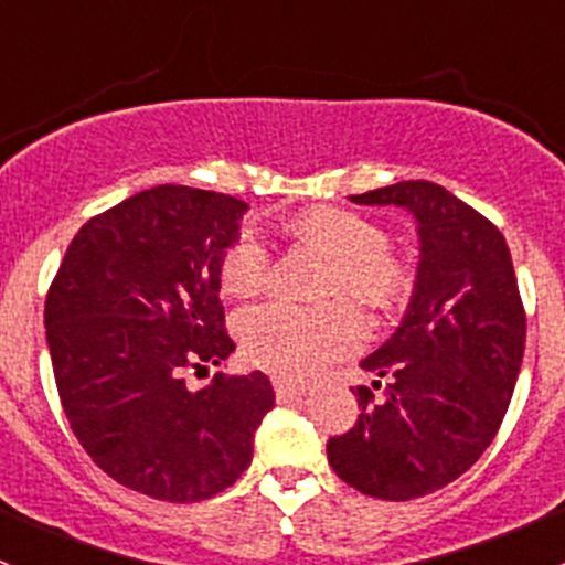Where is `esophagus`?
<instances>
[{"label": "esophagus", "instance_id": "esophagus-1", "mask_svg": "<svg viewBox=\"0 0 565 565\" xmlns=\"http://www.w3.org/2000/svg\"><path fill=\"white\" fill-rule=\"evenodd\" d=\"M276 398L278 402H298V398H303L306 393H309V388L306 385H298V383H287V380H276Z\"/></svg>", "mask_w": 565, "mask_h": 565}]
</instances>
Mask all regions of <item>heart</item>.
I'll return each mask as SVG.
<instances>
[{
  "mask_svg": "<svg viewBox=\"0 0 565 565\" xmlns=\"http://www.w3.org/2000/svg\"><path fill=\"white\" fill-rule=\"evenodd\" d=\"M306 246L333 262L330 295L347 292L372 309H393L413 287L409 267L388 250L383 226L352 210L317 207L292 221ZM270 278V248L248 230L221 259V287L235 298L259 292ZM237 335L256 366L281 377H311L324 363L347 355L366 339L361 311L350 303L300 306L273 298L250 306L237 319Z\"/></svg>",
  "mask_w": 565,
  "mask_h": 565,
  "instance_id": "heart-1",
  "label": "heart"
}]
</instances>
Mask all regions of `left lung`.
I'll return each mask as SVG.
<instances>
[{"instance_id":"obj_1","label":"left lung","mask_w":565,"mask_h":565,"mask_svg":"<svg viewBox=\"0 0 565 565\" xmlns=\"http://www.w3.org/2000/svg\"><path fill=\"white\" fill-rule=\"evenodd\" d=\"M407 210L418 270L402 322L363 358L355 426L330 437L341 481L380 500L437 492L470 470L498 435L525 355V309L511 250L492 221L429 180L350 196Z\"/></svg>"}]
</instances>
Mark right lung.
Returning <instances> with one entry per match:
<instances>
[{
  "label": "right lung",
  "instance_id": "add662e5",
  "mask_svg": "<svg viewBox=\"0 0 565 565\" xmlns=\"http://www.w3.org/2000/svg\"><path fill=\"white\" fill-rule=\"evenodd\" d=\"M246 210L243 199L188 185L136 193L78 230L45 298L73 435L106 476L147 498L196 503L232 487L276 404L262 372L185 385L188 369L235 352L221 259Z\"/></svg>",
  "mask_w": 565,
  "mask_h": 565
}]
</instances>
